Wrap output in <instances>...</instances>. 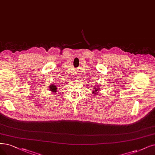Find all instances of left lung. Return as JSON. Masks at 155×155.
<instances>
[{
    "label": "left lung",
    "instance_id": "obj_1",
    "mask_svg": "<svg viewBox=\"0 0 155 155\" xmlns=\"http://www.w3.org/2000/svg\"><path fill=\"white\" fill-rule=\"evenodd\" d=\"M94 90H94V91H93V93H94V94H95V92H97V91H99V88H98V86H97V87H95V88H94Z\"/></svg>",
    "mask_w": 155,
    "mask_h": 155
}]
</instances>
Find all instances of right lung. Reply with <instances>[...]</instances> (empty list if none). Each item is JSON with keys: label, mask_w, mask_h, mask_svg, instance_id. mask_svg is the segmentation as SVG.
Segmentation results:
<instances>
[{"label": "right lung", "mask_w": 155, "mask_h": 155, "mask_svg": "<svg viewBox=\"0 0 155 155\" xmlns=\"http://www.w3.org/2000/svg\"><path fill=\"white\" fill-rule=\"evenodd\" d=\"M49 90L50 91H51L52 92H56L57 90V87L56 86V85L54 84H51L49 86Z\"/></svg>", "instance_id": "add662e5"}]
</instances>
